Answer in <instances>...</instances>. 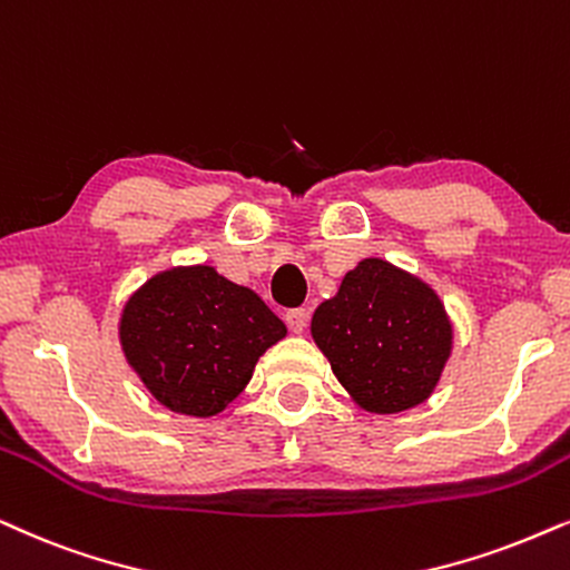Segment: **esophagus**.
Here are the masks:
<instances>
[{
    "instance_id": "obj_1",
    "label": "esophagus",
    "mask_w": 570,
    "mask_h": 570,
    "mask_svg": "<svg viewBox=\"0 0 570 570\" xmlns=\"http://www.w3.org/2000/svg\"><path fill=\"white\" fill-rule=\"evenodd\" d=\"M285 322H287V327H291V332L301 335V332L306 330V324H308V312H306V308H293V312L285 314Z\"/></svg>"
}]
</instances>
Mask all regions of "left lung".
I'll use <instances>...</instances> for the list:
<instances>
[{
  "instance_id": "left-lung-1",
  "label": "left lung",
  "mask_w": 570,
  "mask_h": 570,
  "mask_svg": "<svg viewBox=\"0 0 570 570\" xmlns=\"http://www.w3.org/2000/svg\"><path fill=\"white\" fill-rule=\"evenodd\" d=\"M337 382L368 413L424 403L453 353V322L432 285L384 258H361L312 316Z\"/></svg>"
}]
</instances>
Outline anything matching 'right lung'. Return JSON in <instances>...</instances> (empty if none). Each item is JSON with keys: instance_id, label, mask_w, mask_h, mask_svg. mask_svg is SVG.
Masks as SVG:
<instances>
[{"instance_id": "add662e5", "label": "right lung", "mask_w": 570, "mask_h": 570, "mask_svg": "<svg viewBox=\"0 0 570 570\" xmlns=\"http://www.w3.org/2000/svg\"><path fill=\"white\" fill-rule=\"evenodd\" d=\"M285 335L250 287L206 264L146 279L120 314V345L138 380L165 409L196 419L225 411Z\"/></svg>"}]
</instances>
